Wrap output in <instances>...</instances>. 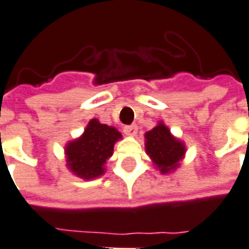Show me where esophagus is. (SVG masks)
I'll list each match as a JSON object with an SVG mask.
<instances>
[{
    "label": "esophagus",
    "mask_w": 249,
    "mask_h": 249,
    "mask_svg": "<svg viewBox=\"0 0 249 249\" xmlns=\"http://www.w3.org/2000/svg\"><path fill=\"white\" fill-rule=\"evenodd\" d=\"M123 131L126 135H130V137H134L138 131V127L135 124H128V126L123 127Z\"/></svg>",
    "instance_id": "obj_1"
}]
</instances>
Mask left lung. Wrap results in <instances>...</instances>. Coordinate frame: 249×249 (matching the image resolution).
I'll use <instances>...</instances> for the list:
<instances>
[{"mask_svg": "<svg viewBox=\"0 0 249 249\" xmlns=\"http://www.w3.org/2000/svg\"><path fill=\"white\" fill-rule=\"evenodd\" d=\"M146 150L163 174L175 170L184 155V146L172 137L170 130L162 123L146 132Z\"/></svg>", "mask_w": 249, "mask_h": 249, "instance_id": "obj_1", "label": "left lung"}]
</instances>
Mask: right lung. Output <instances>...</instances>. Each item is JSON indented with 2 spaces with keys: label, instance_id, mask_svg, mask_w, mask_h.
I'll list each match as a JSON object with an SVG mask.
<instances>
[{
  "label": "right lung",
  "instance_id": "add662e5",
  "mask_svg": "<svg viewBox=\"0 0 249 249\" xmlns=\"http://www.w3.org/2000/svg\"><path fill=\"white\" fill-rule=\"evenodd\" d=\"M122 135L114 127L92 119L78 141L66 146L67 166L75 175L92 179L105 172L103 164L112 155L114 143Z\"/></svg>",
  "mask_w": 249,
  "mask_h": 249
}]
</instances>
